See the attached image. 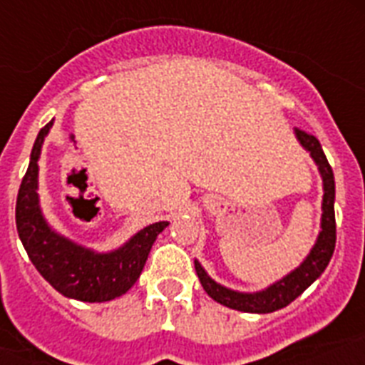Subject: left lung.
<instances>
[{
  "instance_id": "1",
  "label": "left lung",
  "mask_w": 365,
  "mask_h": 365,
  "mask_svg": "<svg viewBox=\"0 0 365 365\" xmlns=\"http://www.w3.org/2000/svg\"><path fill=\"white\" fill-rule=\"evenodd\" d=\"M295 134L299 138L301 145L311 151V157L318 165V170L322 174L324 182V202H322V231L318 235V240L314 244V248L311 250V254L307 255V259L301 263L294 272H289L288 277H284L280 282L272 284L271 288L257 292V294H239L233 289H227L216 284L205 269L200 267L199 261H195V271L199 277L202 288L212 299L222 303V305L229 307V309H237L242 312H274L278 309H284L289 305L295 297H299L314 280H317L328 267L331 255L335 250V210H334V200H335V180H334V170L329 166L328 159L322 151V145L317 140V136H312L309 132L295 128Z\"/></svg>"
}]
</instances>
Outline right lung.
I'll use <instances>...</instances> for the list:
<instances>
[{
    "instance_id": "1",
    "label": "right lung",
    "mask_w": 365,
    "mask_h": 365,
    "mask_svg": "<svg viewBox=\"0 0 365 365\" xmlns=\"http://www.w3.org/2000/svg\"><path fill=\"white\" fill-rule=\"evenodd\" d=\"M53 121L43 126L30 155V165L16 197V231L26 254L39 274L66 297L102 303L123 295L142 272L157 235L168 225L159 222L142 229L123 248L94 254L51 231L37 200V159Z\"/></svg>"
}]
</instances>
